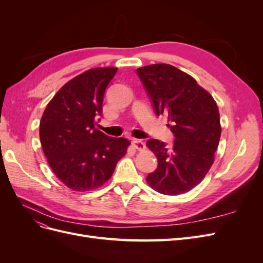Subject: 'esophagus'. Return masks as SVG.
<instances>
[{"label": "esophagus", "mask_w": 263, "mask_h": 263, "mask_svg": "<svg viewBox=\"0 0 263 263\" xmlns=\"http://www.w3.org/2000/svg\"><path fill=\"white\" fill-rule=\"evenodd\" d=\"M132 144H133L134 148H136L137 150H144L145 147H146L145 144H144V141L140 140V139H133Z\"/></svg>", "instance_id": "34e87169"}]
</instances>
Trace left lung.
Here are the masks:
<instances>
[{
  "label": "left lung",
  "mask_w": 263,
  "mask_h": 263,
  "mask_svg": "<svg viewBox=\"0 0 263 263\" xmlns=\"http://www.w3.org/2000/svg\"><path fill=\"white\" fill-rule=\"evenodd\" d=\"M136 73L155 113L168 116L174 136L172 147L158 139L147 141L158 166L146 180L161 194L185 193L204 179L214 162L221 133L216 103L192 77L171 65L146 66Z\"/></svg>",
  "instance_id": "left-lung-1"
}]
</instances>
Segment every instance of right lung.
<instances>
[{
	"label": "right lung",
	"instance_id": "right-lung-1",
	"mask_svg": "<svg viewBox=\"0 0 263 263\" xmlns=\"http://www.w3.org/2000/svg\"><path fill=\"white\" fill-rule=\"evenodd\" d=\"M117 68H94L54 94L39 125L42 147L57 178L74 191L97 189L112 177L129 141L95 128Z\"/></svg>",
	"mask_w": 263,
	"mask_h": 263
}]
</instances>
